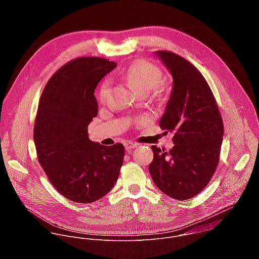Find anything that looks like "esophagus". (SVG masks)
I'll use <instances>...</instances> for the list:
<instances>
[{"mask_svg": "<svg viewBox=\"0 0 259 259\" xmlns=\"http://www.w3.org/2000/svg\"><path fill=\"white\" fill-rule=\"evenodd\" d=\"M124 147H125V149H126L127 151H131L132 149H134V148H136L138 147V144H134V143H126V144L124 145Z\"/></svg>", "mask_w": 259, "mask_h": 259, "instance_id": "esophagus-1", "label": "esophagus"}]
</instances>
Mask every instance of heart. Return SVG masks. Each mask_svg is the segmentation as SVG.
I'll return each instance as SVG.
<instances>
[{"mask_svg": "<svg viewBox=\"0 0 259 259\" xmlns=\"http://www.w3.org/2000/svg\"><path fill=\"white\" fill-rule=\"evenodd\" d=\"M124 79L138 93L146 92L155 88L157 92H161L162 84L159 82L162 77L161 70L154 64L140 60L132 64L124 73ZM110 91V81L105 80L100 89L99 97L102 102L107 100Z\"/></svg>", "mask_w": 259, "mask_h": 259, "instance_id": "obj_1", "label": "heart"}]
</instances>
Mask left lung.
<instances>
[{
	"label": "left lung",
	"mask_w": 259,
	"mask_h": 259,
	"mask_svg": "<svg viewBox=\"0 0 259 259\" xmlns=\"http://www.w3.org/2000/svg\"><path fill=\"white\" fill-rule=\"evenodd\" d=\"M156 55L170 72L172 91L159 120L164 133H174V148L151 146V179L168 196L185 200L198 194L211 180L220 161L223 122L213 94L200 72L169 51Z\"/></svg>",
	"instance_id": "8db88e82"
}]
</instances>
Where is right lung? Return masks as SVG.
I'll return each instance as SVG.
<instances>
[{
    "mask_svg": "<svg viewBox=\"0 0 259 259\" xmlns=\"http://www.w3.org/2000/svg\"><path fill=\"white\" fill-rule=\"evenodd\" d=\"M115 67L104 58H76L52 75L39 99L37 160L54 187L74 202L91 203L110 192L123 162L122 144L104 146L88 135L98 115L95 90Z\"/></svg>",
    "mask_w": 259,
    "mask_h": 259,
    "instance_id": "add662e5",
    "label": "right lung"
}]
</instances>
